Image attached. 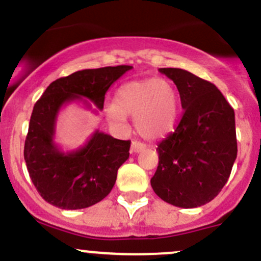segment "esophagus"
<instances>
[{"mask_svg":"<svg viewBox=\"0 0 261 261\" xmlns=\"http://www.w3.org/2000/svg\"><path fill=\"white\" fill-rule=\"evenodd\" d=\"M145 148H146V145L144 144V142L133 141V144H131V152H134V153L141 152V151H144Z\"/></svg>","mask_w":261,"mask_h":261,"instance_id":"esophagus-1","label":"esophagus"}]
</instances>
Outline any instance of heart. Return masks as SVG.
<instances>
[{
  "label": "heart",
  "mask_w": 261,
  "mask_h": 261,
  "mask_svg": "<svg viewBox=\"0 0 261 261\" xmlns=\"http://www.w3.org/2000/svg\"><path fill=\"white\" fill-rule=\"evenodd\" d=\"M177 105L176 90L166 80H133L119 88L115 102L105 107V116L116 126H125L127 116H134L137 133L145 139L154 140L171 130Z\"/></svg>",
  "instance_id": "heart-1"
}]
</instances>
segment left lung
Returning a JSON list of instances; mask_svg holds the SVG:
<instances>
[{
	"label": "left lung",
	"mask_w": 261,
	"mask_h": 261,
	"mask_svg": "<svg viewBox=\"0 0 261 261\" xmlns=\"http://www.w3.org/2000/svg\"><path fill=\"white\" fill-rule=\"evenodd\" d=\"M178 89L183 114L157 145L154 193L181 208L211 202L227 183L237 159L236 115L219 89L178 68H160Z\"/></svg>",
	"instance_id": "1"
}]
</instances>
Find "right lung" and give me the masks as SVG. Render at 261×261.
Masks as SVG:
<instances>
[{"mask_svg":"<svg viewBox=\"0 0 261 261\" xmlns=\"http://www.w3.org/2000/svg\"><path fill=\"white\" fill-rule=\"evenodd\" d=\"M131 65L84 69L54 80L34 104L24 142V161L34 187L45 202L61 210H83L104 199L117 170L128 159L131 142L96 130L83 147L64 152L54 142L59 110L86 98L99 110L109 88ZM83 97H85L83 99Z\"/></svg>","mask_w":261,"mask_h":261,"instance_id":"obj_1","label":"right lung"}]
</instances>
